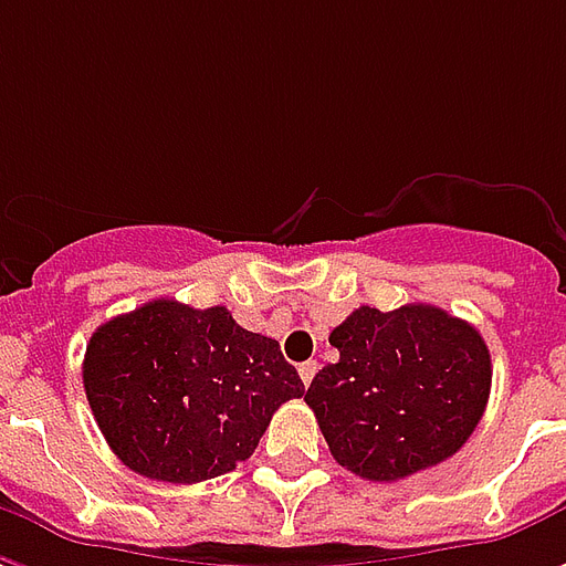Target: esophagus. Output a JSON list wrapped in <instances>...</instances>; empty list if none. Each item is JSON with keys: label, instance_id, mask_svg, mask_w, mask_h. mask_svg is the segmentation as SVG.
Returning a JSON list of instances; mask_svg holds the SVG:
<instances>
[{"label": "esophagus", "instance_id": "esophagus-1", "mask_svg": "<svg viewBox=\"0 0 566 566\" xmlns=\"http://www.w3.org/2000/svg\"><path fill=\"white\" fill-rule=\"evenodd\" d=\"M315 373H318V364H315V360H306V364H300V379H303V385H312Z\"/></svg>", "mask_w": 566, "mask_h": 566}]
</instances>
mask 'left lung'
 I'll return each instance as SVG.
<instances>
[{
  "label": "left lung",
  "instance_id": "obj_1",
  "mask_svg": "<svg viewBox=\"0 0 566 566\" xmlns=\"http://www.w3.org/2000/svg\"><path fill=\"white\" fill-rule=\"evenodd\" d=\"M339 352L306 403L345 470L397 482L470 439L491 394V355L473 324L427 303L360 306L331 333Z\"/></svg>",
  "mask_w": 566,
  "mask_h": 566
}]
</instances>
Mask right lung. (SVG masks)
<instances>
[{
  "label": "right lung",
  "mask_w": 566,
  "mask_h": 566,
  "mask_svg": "<svg viewBox=\"0 0 566 566\" xmlns=\"http://www.w3.org/2000/svg\"><path fill=\"white\" fill-rule=\"evenodd\" d=\"M84 391L129 470L193 485L248 461L272 412L306 388L275 339L239 327L223 306L160 296L93 333Z\"/></svg>",
  "instance_id": "right-lung-1"
}]
</instances>
